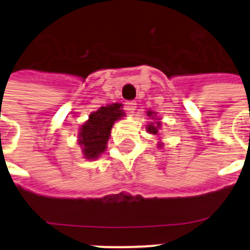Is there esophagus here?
I'll return each instance as SVG.
<instances>
[{
  "label": "esophagus",
  "instance_id": "esophagus-1",
  "mask_svg": "<svg viewBox=\"0 0 250 250\" xmlns=\"http://www.w3.org/2000/svg\"><path fill=\"white\" fill-rule=\"evenodd\" d=\"M125 110H126L127 112H135L136 110V103L135 101H126L125 103Z\"/></svg>",
  "mask_w": 250,
  "mask_h": 250
}]
</instances>
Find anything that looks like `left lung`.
<instances>
[{
  "instance_id": "8db88e82",
  "label": "left lung",
  "mask_w": 250,
  "mask_h": 250,
  "mask_svg": "<svg viewBox=\"0 0 250 250\" xmlns=\"http://www.w3.org/2000/svg\"><path fill=\"white\" fill-rule=\"evenodd\" d=\"M146 115H147V116H152V115H155V114H154V112H152V111H147ZM152 119H154V118H152ZM160 126H161L160 121H156L155 124L150 123L149 125H147V126H146V129H147V131L150 132V134L158 135V132H159V129H160ZM159 146H161V144H159Z\"/></svg>"
}]
</instances>
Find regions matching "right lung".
I'll list each match as a JSON object with an SVG mask.
<instances>
[{
	"label": "right lung",
	"mask_w": 250,
	"mask_h": 250,
	"mask_svg": "<svg viewBox=\"0 0 250 250\" xmlns=\"http://www.w3.org/2000/svg\"><path fill=\"white\" fill-rule=\"evenodd\" d=\"M121 104L106 105L91 112L89 120L80 127L79 145L83 152V158L95 160L106 150V145L111 134L112 125L116 120L125 116L121 110Z\"/></svg>",
	"instance_id": "obj_1"
}]
</instances>
